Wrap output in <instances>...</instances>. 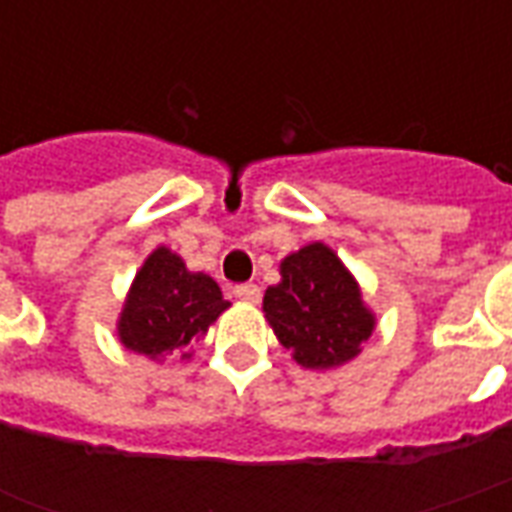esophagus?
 <instances>
[{
	"label": "esophagus",
	"mask_w": 512,
	"mask_h": 512,
	"mask_svg": "<svg viewBox=\"0 0 512 512\" xmlns=\"http://www.w3.org/2000/svg\"><path fill=\"white\" fill-rule=\"evenodd\" d=\"M233 293L235 299L246 301V304H257V301H260V288H257V285H249V282H246V285H238Z\"/></svg>",
	"instance_id": "1"
}]
</instances>
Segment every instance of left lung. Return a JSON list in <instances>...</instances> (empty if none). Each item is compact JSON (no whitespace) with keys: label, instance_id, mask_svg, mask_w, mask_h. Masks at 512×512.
Wrapping results in <instances>:
<instances>
[{"label":"left lung","instance_id":"8db88e82","mask_svg":"<svg viewBox=\"0 0 512 512\" xmlns=\"http://www.w3.org/2000/svg\"><path fill=\"white\" fill-rule=\"evenodd\" d=\"M279 277L263 296V312L296 365L323 373L362 354L376 312L332 246L312 241L290 252L279 263Z\"/></svg>","mask_w":512,"mask_h":512}]
</instances>
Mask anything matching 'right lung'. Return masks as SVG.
<instances>
[{"instance_id": "obj_1", "label": "right lung", "mask_w": 512, "mask_h": 512, "mask_svg": "<svg viewBox=\"0 0 512 512\" xmlns=\"http://www.w3.org/2000/svg\"><path fill=\"white\" fill-rule=\"evenodd\" d=\"M230 307L216 279L189 271L169 246H156L136 271L117 318V340L150 362L167 356L191 359L213 321Z\"/></svg>"}]
</instances>
